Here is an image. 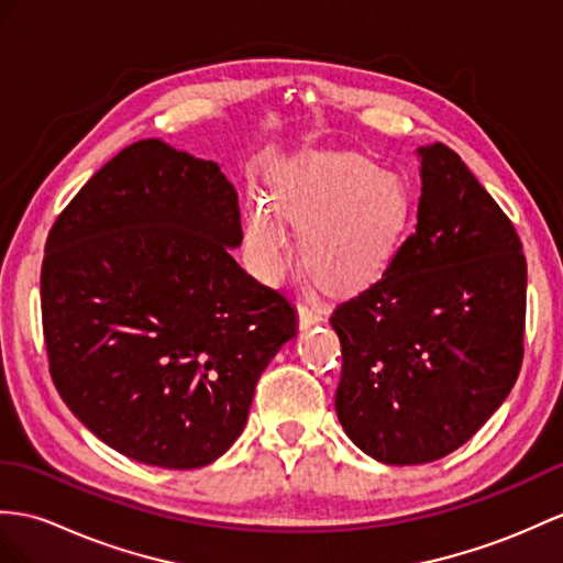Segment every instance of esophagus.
I'll list each match as a JSON object with an SVG mask.
<instances>
[{"label":"esophagus","mask_w":563,"mask_h":563,"mask_svg":"<svg viewBox=\"0 0 563 563\" xmlns=\"http://www.w3.org/2000/svg\"><path fill=\"white\" fill-rule=\"evenodd\" d=\"M322 320V310L314 308V306H308V303H298V324L308 329L312 327L314 322Z\"/></svg>","instance_id":"obj_1"}]
</instances>
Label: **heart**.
Segmentation results:
<instances>
[{
  "label": "heart",
  "mask_w": 563,
  "mask_h": 563,
  "mask_svg": "<svg viewBox=\"0 0 563 563\" xmlns=\"http://www.w3.org/2000/svg\"><path fill=\"white\" fill-rule=\"evenodd\" d=\"M303 231L314 277L332 286L365 282L385 263L404 217V190L358 155L312 159L284 172L269 200H253L245 243L255 269L279 279L291 267L294 241L282 222Z\"/></svg>",
  "instance_id": "b5f03b06"
}]
</instances>
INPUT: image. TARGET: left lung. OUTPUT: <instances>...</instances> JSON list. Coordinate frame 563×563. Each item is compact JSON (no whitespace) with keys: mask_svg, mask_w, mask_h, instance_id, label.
<instances>
[{"mask_svg":"<svg viewBox=\"0 0 563 563\" xmlns=\"http://www.w3.org/2000/svg\"><path fill=\"white\" fill-rule=\"evenodd\" d=\"M418 224L382 277L339 303L336 416L382 463L418 465L465 444L523 363V245L454 150H418Z\"/></svg>","mask_w":563,"mask_h":563,"instance_id":"8db88e82","label":"left lung"}]
</instances>
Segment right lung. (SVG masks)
I'll return each instance as SVG.
<instances>
[{"mask_svg":"<svg viewBox=\"0 0 563 563\" xmlns=\"http://www.w3.org/2000/svg\"><path fill=\"white\" fill-rule=\"evenodd\" d=\"M239 196L210 159L123 147L54 222L40 274L49 375L119 454L208 465L236 442L296 308L231 257Z\"/></svg>","mask_w":563,"mask_h":563,"instance_id":"obj_1","label":"right lung"}]
</instances>
